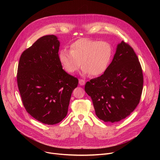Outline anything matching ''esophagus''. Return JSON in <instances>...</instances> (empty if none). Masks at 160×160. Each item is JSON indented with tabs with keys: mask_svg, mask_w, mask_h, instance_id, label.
<instances>
[{
	"mask_svg": "<svg viewBox=\"0 0 160 160\" xmlns=\"http://www.w3.org/2000/svg\"><path fill=\"white\" fill-rule=\"evenodd\" d=\"M85 83V80H82V79L79 80V84H80V85H84Z\"/></svg>",
	"mask_w": 160,
	"mask_h": 160,
	"instance_id": "obj_1",
	"label": "esophagus"
}]
</instances>
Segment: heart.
I'll list each match as a JSON object with an SVG mask.
<instances>
[{"label": "heart", "instance_id": "heart-1", "mask_svg": "<svg viewBox=\"0 0 160 160\" xmlns=\"http://www.w3.org/2000/svg\"><path fill=\"white\" fill-rule=\"evenodd\" d=\"M112 56L111 45L100 40L80 38L70 45V51L61 49L58 59L62 68L68 73L77 72L82 66L83 75L99 77L104 74Z\"/></svg>", "mask_w": 160, "mask_h": 160}]
</instances>
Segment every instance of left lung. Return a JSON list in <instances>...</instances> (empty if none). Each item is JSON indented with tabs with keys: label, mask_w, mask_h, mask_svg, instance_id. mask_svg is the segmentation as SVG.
<instances>
[{
	"label": "left lung",
	"mask_w": 160,
	"mask_h": 160,
	"mask_svg": "<svg viewBox=\"0 0 160 160\" xmlns=\"http://www.w3.org/2000/svg\"><path fill=\"white\" fill-rule=\"evenodd\" d=\"M142 87L143 75L138 58L130 45L122 41L106 72L87 82L85 90L92 100L97 117L105 122L115 123L135 109Z\"/></svg>",
	"instance_id": "left-lung-1"
}]
</instances>
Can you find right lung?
Instances as JSON below:
<instances>
[{"mask_svg":"<svg viewBox=\"0 0 160 160\" xmlns=\"http://www.w3.org/2000/svg\"><path fill=\"white\" fill-rule=\"evenodd\" d=\"M60 42L54 35L38 38L22 53L17 82L27 111L37 120L54 125L66 116L73 90L78 80L60 64Z\"/></svg>","mask_w":160,"mask_h":160,"instance_id":"add662e5","label":"right lung"}]
</instances>
